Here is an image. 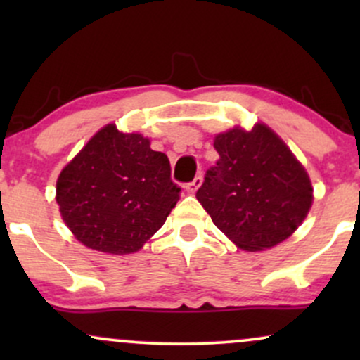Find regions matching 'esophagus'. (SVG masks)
<instances>
[{
    "instance_id": "1",
    "label": "esophagus",
    "mask_w": 360,
    "mask_h": 360,
    "mask_svg": "<svg viewBox=\"0 0 360 360\" xmlns=\"http://www.w3.org/2000/svg\"><path fill=\"white\" fill-rule=\"evenodd\" d=\"M201 183H203V177L196 176V177H194V179L191 181V183L186 184V191H188V193H196L198 188H200V186H201Z\"/></svg>"
}]
</instances>
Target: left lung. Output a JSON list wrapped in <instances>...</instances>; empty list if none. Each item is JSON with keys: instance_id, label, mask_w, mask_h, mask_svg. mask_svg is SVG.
<instances>
[{"instance_id": "1", "label": "left lung", "mask_w": 360, "mask_h": 360, "mask_svg": "<svg viewBox=\"0 0 360 360\" xmlns=\"http://www.w3.org/2000/svg\"><path fill=\"white\" fill-rule=\"evenodd\" d=\"M220 159L206 171L196 198L214 225L243 250L278 245L303 223L311 181L269 127H235L213 142Z\"/></svg>"}]
</instances>
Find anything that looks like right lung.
Segmentation results:
<instances>
[{
  "instance_id": "obj_1",
  "label": "right lung",
  "mask_w": 360,
  "mask_h": 360,
  "mask_svg": "<svg viewBox=\"0 0 360 360\" xmlns=\"http://www.w3.org/2000/svg\"><path fill=\"white\" fill-rule=\"evenodd\" d=\"M179 191L166 154L110 123L62 169L56 200L77 240L123 255L142 249L164 225Z\"/></svg>"
}]
</instances>
